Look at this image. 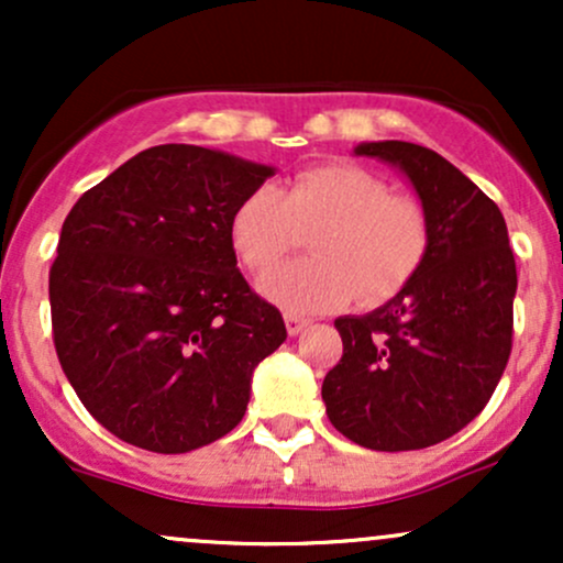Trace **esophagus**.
I'll return each instance as SVG.
<instances>
[{
  "mask_svg": "<svg viewBox=\"0 0 563 563\" xmlns=\"http://www.w3.org/2000/svg\"><path fill=\"white\" fill-rule=\"evenodd\" d=\"M307 325H309L307 318H301V314H294V312H286V328L290 335H299Z\"/></svg>",
  "mask_w": 563,
  "mask_h": 563,
  "instance_id": "1",
  "label": "esophagus"
}]
</instances>
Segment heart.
Returning <instances> with one entry per match:
<instances>
[{
    "instance_id": "heart-1",
    "label": "heart",
    "mask_w": 563,
    "mask_h": 563,
    "mask_svg": "<svg viewBox=\"0 0 563 563\" xmlns=\"http://www.w3.org/2000/svg\"><path fill=\"white\" fill-rule=\"evenodd\" d=\"M303 235H312V260L264 277L262 294L288 312H325L354 296L367 307L394 299L429 254L431 222L421 200L354 164L307 166L283 190L256 187L230 219L232 249L256 275Z\"/></svg>"
}]
</instances>
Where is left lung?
Returning <instances> with one entry per match:
<instances>
[{
  "instance_id": "obj_1",
  "label": "left lung",
  "mask_w": 563,
  "mask_h": 563,
  "mask_svg": "<svg viewBox=\"0 0 563 563\" xmlns=\"http://www.w3.org/2000/svg\"><path fill=\"white\" fill-rule=\"evenodd\" d=\"M354 153L407 174L429 211L431 245L391 301L335 320L344 354L322 399L335 431L360 448L423 450L474 421L506 371L516 260L495 200L448 158L399 140Z\"/></svg>"
}]
</instances>
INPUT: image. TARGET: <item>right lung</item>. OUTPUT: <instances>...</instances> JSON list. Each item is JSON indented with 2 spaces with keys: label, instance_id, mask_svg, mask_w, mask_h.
I'll return each mask as SVG.
<instances>
[{
  "label": "right lung",
  "instance_id": "right-lung-1",
  "mask_svg": "<svg viewBox=\"0 0 563 563\" xmlns=\"http://www.w3.org/2000/svg\"><path fill=\"white\" fill-rule=\"evenodd\" d=\"M273 174L156 145L74 203L49 267L55 352L113 437L174 455L241 423L254 367L288 333L238 269L230 219Z\"/></svg>",
  "mask_w": 563,
  "mask_h": 563
}]
</instances>
